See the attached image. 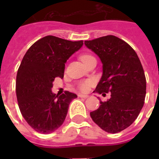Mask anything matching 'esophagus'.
<instances>
[{
	"instance_id": "esophagus-1",
	"label": "esophagus",
	"mask_w": 159,
	"mask_h": 159,
	"mask_svg": "<svg viewBox=\"0 0 159 159\" xmlns=\"http://www.w3.org/2000/svg\"><path fill=\"white\" fill-rule=\"evenodd\" d=\"M78 96L80 97V98H84V99H86V98H88V95H83V94H79Z\"/></svg>"
}]
</instances>
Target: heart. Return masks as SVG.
<instances>
[{"instance_id": "1", "label": "heart", "mask_w": 159, "mask_h": 159, "mask_svg": "<svg viewBox=\"0 0 159 159\" xmlns=\"http://www.w3.org/2000/svg\"><path fill=\"white\" fill-rule=\"evenodd\" d=\"M80 59L83 62L86 64V65L87 64H89L91 61L95 60V57H94L91 54L82 55V56L80 57ZM92 84H93V80H86L81 81V82L78 84V88H79V89L80 90L81 92H88V90H89L90 87L92 86Z\"/></svg>"}]
</instances>
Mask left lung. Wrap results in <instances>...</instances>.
<instances>
[{
    "mask_svg": "<svg viewBox=\"0 0 159 159\" xmlns=\"http://www.w3.org/2000/svg\"><path fill=\"white\" fill-rule=\"evenodd\" d=\"M102 63V75L95 92L106 95L97 110L90 116L101 129L116 134L134 123L143 108L146 97L145 73L137 53L127 42L108 35L85 40Z\"/></svg>",
    "mask_w": 159,
    "mask_h": 159,
    "instance_id": "1",
    "label": "left lung"
}]
</instances>
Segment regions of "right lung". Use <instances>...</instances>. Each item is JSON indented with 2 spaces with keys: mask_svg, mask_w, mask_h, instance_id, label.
I'll list each match as a JSON object with an SVG mask.
<instances>
[{
  "mask_svg": "<svg viewBox=\"0 0 159 159\" xmlns=\"http://www.w3.org/2000/svg\"><path fill=\"white\" fill-rule=\"evenodd\" d=\"M84 41L47 36L29 48L16 74L18 106L24 119L36 131L49 134L63 124L75 93L57 95L51 91L55 78H64L65 63Z\"/></svg>",
  "mask_w": 159,
  "mask_h": 159,
  "instance_id": "add662e5",
  "label": "right lung"
}]
</instances>
